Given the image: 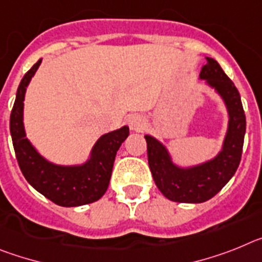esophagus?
Instances as JSON below:
<instances>
[{
  "mask_svg": "<svg viewBox=\"0 0 262 262\" xmlns=\"http://www.w3.org/2000/svg\"><path fill=\"white\" fill-rule=\"evenodd\" d=\"M128 124H129V128H130L133 132H142L145 129V125H146V122H145V120L142 116L133 115L129 117Z\"/></svg>",
  "mask_w": 262,
  "mask_h": 262,
  "instance_id": "obj_1",
  "label": "esophagus"
}]
</instances>
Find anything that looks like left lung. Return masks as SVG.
Here are the masks:
<instances>
[{"label":"left lung","mask_w":262,"mask_h":262,"mask_svg":"<svg viewBox=\"0 0 262 262\" xmlns=\"http://www.w3.org/2000/svg\"><path fill=\"white\" fill-rule=\"evenodd\" d=\"M206 59L199 79L216 91L228 112V128L219 154L199 165L182 167L172 162L161 141L145 136L147 161L157 187L167 199L178 203H203L215 196L235 175L243 153L247 121L240 93L219 63L212 58Z\"/></svg>","instance_id":"1"}]
</instances>
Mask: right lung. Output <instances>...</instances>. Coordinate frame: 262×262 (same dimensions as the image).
Masks as SVG:
<instances>
[{"label": "right lung", "mask_w": 262, "mask_h": 262, "mask_svg": "<svg viewBox=\"0 0 262 262\" xmlns=\"http://www.w3.org/2000/svg\"><path fill=\"white\" fill-rule=\"evenodd\" d=\"M39 59L22 77L10 115V134L18 165L26 181L38 192L62 207L93 203L105 194L112 175L116 153L129 136L128 126L103 134L81 165L63 166L47 161L26 138L24 100L31 77L40 66Z\"/></svg>", "instance_id": "1"}]
</instances>
